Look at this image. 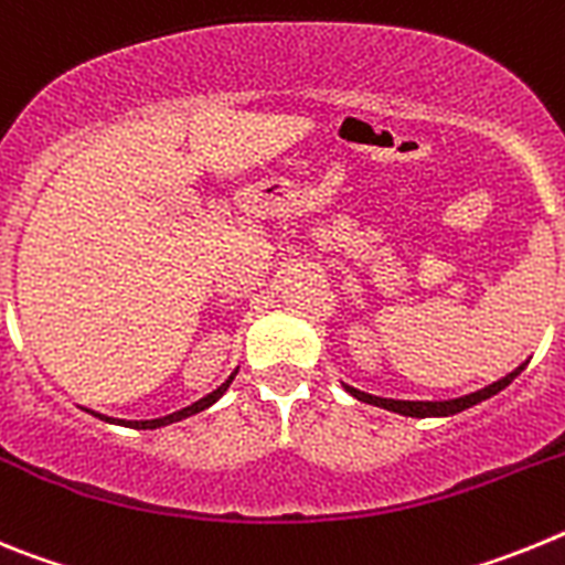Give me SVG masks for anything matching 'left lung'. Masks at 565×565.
Segmentation results:
<instances>
[{
    "instance_id": "left-lung-1",
    "label": "left lung",
    "mask_w": 565,
    "mask_h": 565,
    "mask_svg": "<svg viewBox=\"0 0 565 565\" xmlns=\"http://www.w3.org/2000/svg\"><path fill=\"white\" fill-rule=\"evenodd\" d=\"M523 367H526V362H523L521 367H515V371H512V373H507V376H503V379H498V382H492V384H487V387H481V391L467 393V396H461V398H447V402H404V398L371 396V393L356 391V387H351V384H344V382H342V387L348 393H351L353 398H359V402L373 404V407H384V411L398 413V416L444 418V416H456V413L467 411V407H472V404L487 402V398H492V396H495V393H501L503 387H509V384H512V379L521 376Z\"/></svg>"
}]
</instances>
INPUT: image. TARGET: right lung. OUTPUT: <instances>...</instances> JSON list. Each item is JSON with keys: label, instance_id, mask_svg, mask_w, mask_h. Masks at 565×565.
Listing matches in <instances>:
<instances>
[{"label": "right lung", "instance_id": "right-lung-1", "mask_svg": "<svg viewBox=\"0 0 565 565\" xmlns=\"http://www.w3.org/2000/svg\"><path fill=\"white\" fill-rule=\"evenodd\" d=\"M234 376H237V371H234L232 376H228L226 382H223L221 387H217V391H212V393H209V396L198 398V402H192V404H189V407H183V411H174V413H169V416H161V418H143V422H127V418H113V416H104V413L87 411V407H82V411H87L89 416L102 418V422H109V424H121V427H135V430H158V427H167V424L183 422V418H189V416H194V413H201V411H206V407H212V404L217 402V398H221L223 393L228 391V384L234 382Z\"/></svg>", "mask_w": 565, "mask_h": 565}]
</instances>
